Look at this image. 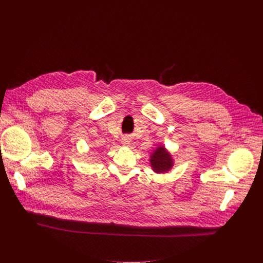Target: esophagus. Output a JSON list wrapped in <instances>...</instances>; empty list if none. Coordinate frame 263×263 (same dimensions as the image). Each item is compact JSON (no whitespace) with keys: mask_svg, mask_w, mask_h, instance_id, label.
<instances>
[{"mask_svg":"<svg viewBox=\"0 0 263 263\" xmlns=\"http://www.w3.org/2000/svg\"><path fill=\"white\" fill-rule=\"evenodd\" d=\"M130 141H131V140H130L128 137H124L123 140H122V143H123L124 145H129V144H130Z\"/></svg>","mask_w":263,"mask_h":263,"instance_id":"esophagus-1","label":"esophagus"}]
</instances>
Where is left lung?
Listing matches in <instances>:
<instances>
[{
	"label": "left lung",
	"mask_w": 263,
	"mask_h": 263,
	"mask_svg": "<svg viewBox=\"0 0 263 263\" xmlns=\"http://www.w3.org/2000/svg\"><path fill=\"white\" fill-rule=\"evenodd\" d=\"M151 166L157 174L167 173L174 165L172 155L166 151L164 146H158L151 155Z\"/></svg>",
	"instance_id": "left-lung-1"
}]
</instances>
